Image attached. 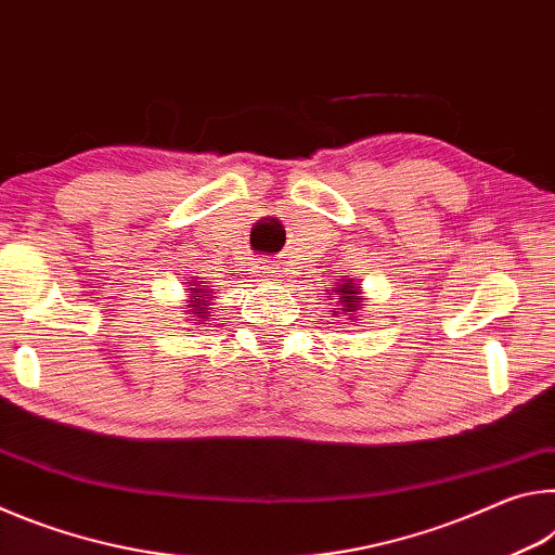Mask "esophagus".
I'll list each match as a JSON object with an SVG mask.
<instances>
[{"label":"esophagus","mask_w":555,"mask_h":555,"mask_svg":"<svg viewBox=\"0 0 555 555\" xmlns=\"http://www.w3.org/2000/svg\"><path fill=\"white\" fill-rule=\"evenodd\" d=\"M255 271H257L261 284H271V281L276 279V267L271 264V261H259Z\"/></svg>","instance_id":"34e87169"}]
</instances>
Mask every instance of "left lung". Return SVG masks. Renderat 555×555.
I'll return each instance as SVG.
<instances>
[{
	"mask_svg": "<svg viewBox=\"0 0 555 555\" xmlns=\"http://www.w3.org/2000/svg\"><path fill=\"white\" fill-rule=\"evenodd\" d=\"M327 300H335L333 318H345V321L357 323V313L364 306V291L362 284H354L352 279H340V284L327 288Z\"/></svg>",
	"mask_w": 555,
	"mask_h": 555,
	"instance_id": "1",
	"label": "left lung"
}]
</instances>
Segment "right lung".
Instances as JSON below:
<instances>
[{"instance_id": "right-lung-1", "label": "right lung", "mask_w": 555, "mask_h": 555, "mask_svg": "<svg viewBox=\"0 0 555 555\" xmlns=\"http://www.w3.org/2000/svg\"><path fill=\"white\" fill-rule=\"evenodd\" d=\"M185 315L188 321H195L193 325H208L210 306L215 300V294L203 284H195V281H185Z\"/></svg>"}]
</instances>
